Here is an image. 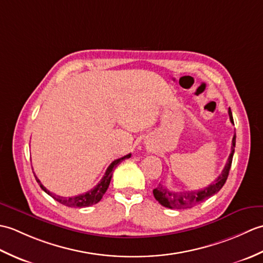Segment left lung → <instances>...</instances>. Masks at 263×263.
<instances>
[{
    "label": "left lung",
    "instance_id": "1",
    "mask_svg": "<svg viewBox=\"0 0 263 263\" xmlns=\"http://www.w3.org/2000/svg\"><path fill=\"white\" fill-rule=\"evenodd\" d=\"M228 114H230V120L234 124L233 115L231 108L228 109ZM235 141H236V135H234L233 141H232V153L228 157L227 163L222 170L221 174L218 176L214 183H211L209 186L204 189L198 190V191H185V192H174L171 191L167 187H165L163 184H158V186L154 189V197L158 201V202L170 209H189L192 206L199 204L202 201L206 200L208 198L212 197L216 194L219 190L224 186V184L228 177V173H230L232 160L234 152H235Z\"/></svg>",
    "mask_w": 263,
    "mask_h": 263
}]
</instances>
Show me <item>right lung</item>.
Listing matches in <instances>:
<instances>
[{"mask_svg":"<svg viewBox=\"0 0 263 263\" xmlns=\"http://www.w3.org/2000/svg\"><path fill=\"white\" fill-rule=\"evenodd\" d=\"M131 157V154H128L126 156H124V157H121L119 159L114 160L113 163H111L108 168L106 170V173L104 177L100 180V182L97 184L96 186H95L93 189H91L90 191H88L86 193L83 194H79V195H76V197H69V198H64V197H60V195H57L52 193L49 190H47L45 186L43 185L42 182L38 180V177L35 175V173H33V175H35L36 177V181L37 183L39 184V186L42 187L43 191H45L48 195H51V197L53 199H55L58 201V202L62 203L66 206H72V208H82V206H90L92 204H96L97 202H99L100 200H102L103 195L105 194V192L107 191V189L109 186V183H110V180H111V175H113V170L115 168V167L119 165L122 160L124 159H127Z\"/></svg>","mask_w":263,"mask_h":263,"instance_id":"right-lung-1","label":"right lung"}]
</instances>
